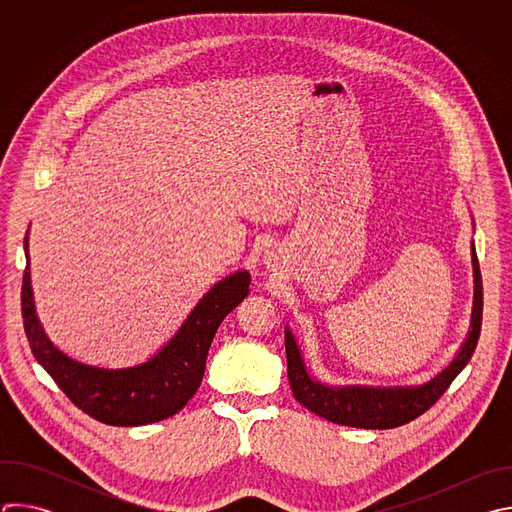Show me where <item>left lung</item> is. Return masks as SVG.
I'll use <instances>...</instances> for the list:
<instances>
[{"label":"left lung","instance_id":"obj_1","mask_svg":"<svg viewBox=\"0 0 512 512\" xmlns=\"http://www.w3.org/2000/svg\"><path fill=\"white\" fill-rule=\"evenodd\" d=\"M474 265V308L472 324L466 342L458 356L448 367L437 373L431 381L419 387H328L314 381L296 344L294 334L285 328V354H287V377L296 401H300L312 413L348 427L360 429H391L405 425L425 413L437 399H440L452 381L462 373L470 362L482 328V275L472 247Z\"/></svg>","mask_w":512,"mask_h":512}]
</instances>
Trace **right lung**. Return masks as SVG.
Returning <instances> with one entry per match:
<instances>
[{"mask_svg": "<svg viewBox=\"0 0 512 512\" xmlns=\"http://www.w3.org/2000/svg\"><path fill=\"white\" fill-rule=\"evenodd\" d=\"M26 271L22 281L24 330L36 360L62 393L93 419L133 427L176 415L198 391L210 342L229 312L249 294V271L218 281L196 304L176 336L148 362L129 369H99L62 354L44 334L30 285L28 237L24 239Z\"/></svg>", "mask_w": 512, "mask_h": 512, "instance_id": "right-lung-1", "label": "right lung"}]
</instances>
